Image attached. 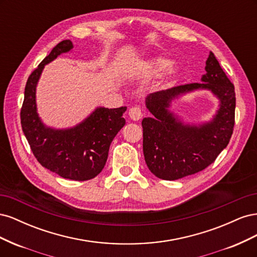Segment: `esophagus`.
<instances>
[{
  "instance_id": "34e87169",
  "label": "esophagus",
  "mask_w": 257,
  "mask_h": 257,
  "mask_svg": "<svg viewBox=\"0 0 257 257\" xmlns=\"http://www.w3.org/2000/svg\"><path fill=\"white\" fill-rule=\"evenodd\" d=\"M128 115H130V118L133 120V121H139V120L143 118L142 108L141 107H137V106L130 108Z\"/></svg>"
}]
</instances>
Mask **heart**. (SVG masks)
<instances>
[{"mask_svg": "<svg viewBox=\"0 0 257 257\" xmlns=\"http://www.w3.org/2000/svg\"><path fill=\"white\" fill-rule=\"evenodd\" d=\"M146 73L149 77H158L164 73V78L170 79L178 73V68L175 65H169V60L157 57L146 61L145 63Z\"/></svg>", "mask_w": 257, "mask_h": 257, "instance_id": "heart-1", "label": "heart"}]
</instances>
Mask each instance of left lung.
Returning <instances> with one entry per match:
<instances>
[{
	"instance_id": "obj_1",
	"label": "left lung",
	"mask_w": 257,
	"mask_h": 257,
	"mask_svg": "<svg viewBox=\"0 0 257 257\" xmlns=\"http://www.w3.org/2000/svg\"><path fill=\"white\" fill-rule=\"evenodd\" d=\"M201 82L151 93L146 107L152 115L143 119V149L150 172L164 180H177L205 169L226 148L235 124V88L210 51ZM210 90L219 100L213 118L185 122L170 109L177 99L195 90Z\"/></svg>"
}]
</instances>
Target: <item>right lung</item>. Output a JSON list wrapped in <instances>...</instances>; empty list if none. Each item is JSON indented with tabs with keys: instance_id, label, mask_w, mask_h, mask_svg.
Masks as SVG:
<instances>
[{
	"instance_id": "right-lung-1",
	"label": "right lung",
	"mask_w": 257,
	"mask_h": 257,
	"mask_svg": "<svg viewBox=\"0 0 257 257\" xmlns=\"http://www.w3.org/2000/svg\"><path fill=\"white\" fill-rule=\"evenodd\" d=\"M74 48L69 40L62 41L30 75L25 89L20 118L23 134L41 165L62 178L85 181L104 168L111 142L125 125L126 107H96L87 118L72 127L56 128L43 122L37 111L36 88L45 65Z\"/></svg>"
}]
</instances>
